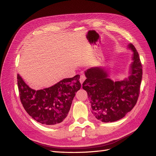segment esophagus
Here are the masks:
<instances>
[{"mask_svg":"<svg viewBox=\"0 0 156 156\" xmlns=\"http://www.w3.org/2000/svg\"><path fill=\"white\" fill-rule=\"evenodd\" d=\"M85 79H86V77L84 75H81V77H80V79H79V81H80V83H81V84H83V83L85 81Z\"/></svg>","mask_w":156,"mask_h":156,"instance_id":"34e87169","label":"esophagus"}]
</instances>
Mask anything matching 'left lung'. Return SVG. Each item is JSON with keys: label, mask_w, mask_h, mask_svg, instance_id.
Returning <instances> with one entry per match:
<instances>
[{"label": "left lung", "mask_w": 156, "mask_h": 156, "mask_svg": "<svg viewBox=\"0 0 156 156\" xmlns=\"http://www.w3.org/2000/svg\"><path fill=\"white\" fill-rule=\"evenodd\" d=\"M127 48L132 52V62L127 77L113 81L105 68L93 67L84 72L87 77L83 84L86 90L92 113L103 122H112L124 117L131 111L138 100L143 69L138 52L133 44Z\"/></svg>", "instance_id": "1"}]
</instances>
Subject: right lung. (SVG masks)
I'll use <instances>...</instances> for the list:
<instances>
[{"label": "right lung", "mask_w": 156, "mask_h": 156, "mask_svg": "<svg viewBox=\"0 0 156 156\" xmlns=\"http://www.w3.org/2000/svg\"><path fill=\"white\" fill-rule=\"evenodd\" d=\"M80 75L61 80L49 88L35 90L17 74V84L23 107L33 119L44 125H56L66 118L72 101L81 88Z\"/></svg>", "instance_id": "add662e5"}]
</instances>
